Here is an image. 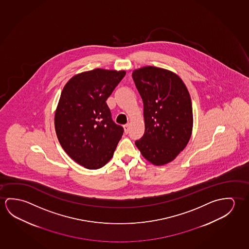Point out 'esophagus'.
Returning a JSON list of instances; mask_svg holds the SVG:
<instances>
[{
	"label": "esophagus",
	"instance_id": "esophagus-1",
	"mask_svg": "<svg viewBox=\"0 0 249 249\" xmlns=\"http://www.w3.org/2000/svg\"><path fill=\"white\" fill-rule=\"evenodd\" d=\"M124 132H125V133H128V131H129V129H130V124H124Z\"/></svg>",
	"mask_w": 249,
	"mask_h": 249
}]
</instances>
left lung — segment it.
I'll use <instances>...</instances> for the list:
<instances>
[{
	"instance_id": "left-lung-1",
	"label": "left lung",
	"mask_w": 249,
	"mask_h": 249,
	"mask_svg": "<svg viewBox=\"0 0 249 249\" xmlns=\"http://www.w3.org/2000/svg\"><path fill=\"white\" fill-rule=\"evenodd\" d=\"M132 78L143 103L144 134L135 143L155 165L173 161L190 141L193 111L190 93L172 71L155 67L135 70Z\"/></svg>"
}]
</instances>
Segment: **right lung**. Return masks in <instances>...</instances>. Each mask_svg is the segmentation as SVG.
<instances>
[{
	"instance_id": "1",
	"label": "right lung",
	"mask_w": 249,
	"mask_h": 249,
	"mask_svg": "<svg viewBox=\"0 0 249 249\" xmlns=\"http://www.w3.org/2000/svg\"><path fill=\"white\" fill-rule=\"evenodd\" d=\"M124 71L97 68L73 76L64 87L54 116L59 143L70 158L89 170L110 161L124 128L113 122L107 99Z\"/></svg>"
}]
</instances>
